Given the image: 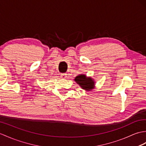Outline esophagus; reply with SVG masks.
Returning a JSON list of instances; mask_svg holds the SVG:
<instances>
[{"mask_svg":"<svg viewBox=\"0 0 146 146\" xmlns=\"http://www.w3.org/2000/svg\"><path fill=\"white\" fill-rule=\"evenodd\" d=\"M66 73H62L61 74V78H62V79H65L66 78Z\"/></svg>","mask_w":146,"mask_h":146,"instance_id":"obj_1","label":"esophagus"}]
</instances>
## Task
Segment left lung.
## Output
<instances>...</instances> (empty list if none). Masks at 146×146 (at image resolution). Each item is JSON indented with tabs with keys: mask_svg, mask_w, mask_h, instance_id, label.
Listing matches in <instances>:
<instances>
[{
	"mask_svg": "<svg viewBox=\"0 0 146 146\" xmlns=\"http://www.w3.org/2000/svg\"><path fill=\"white\" fill-rule=\"evenodd\" d=\"M74 80L77 83L80 84L82 88L86 90H91L94 87V81L91 78H86L85 75L81 74V75L77 76Z\"/></svg>",
	"mask_w": 146,
	"mask_h": 146,
	"instance_id": "8db88e82",
	"label": "left lung"
}]
</instances>
